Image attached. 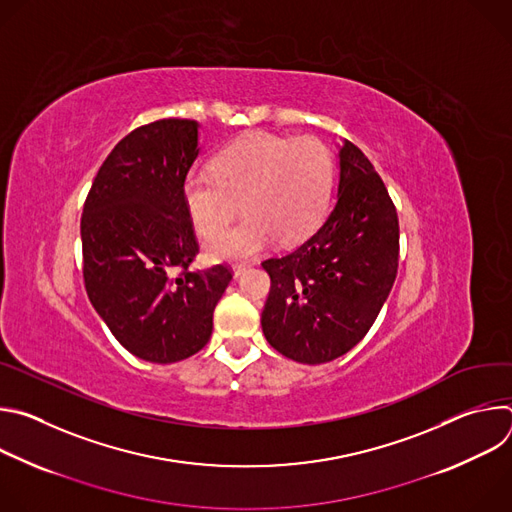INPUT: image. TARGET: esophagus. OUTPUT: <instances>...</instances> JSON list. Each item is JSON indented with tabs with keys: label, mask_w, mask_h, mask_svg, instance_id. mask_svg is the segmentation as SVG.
<instances>
[{
	"label": "esophagus",
	"mask_w": 512,
	"mask_h": 512,
	"mask_svg": "<svg viewBox=\"0 0 512 512\" xmlns=\"http://www.w3.org/2000/svg\"><path fill=\"white\" fill-rule=\"evenodd\" d=\"M247 269H249V263H235V265H233V275H235V279H239Z\"/></svg>",
	"instance_id": "34e87169"
}]
</instances>
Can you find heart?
Here are the masks:
<instances>
[{
	"mask_svg": "<svg viewBox=\"0 0 512 512\" xmlns=\"http://www.w3.org/2000/svg\"><path fill=\"white\" fill-rule=\"evenodd\" d=\"M332 156L316 137L251 133L225 148L214 170H192L182 186L194 231L212 239L243 212L245 221L206 247L212 261H241L308 239L324 218Z\"/></svg>",
	"mask_w": 512,
	"mask_h": 512,
	"instance_id": "heart-1",
	"label": "heart"
}]
</instances>
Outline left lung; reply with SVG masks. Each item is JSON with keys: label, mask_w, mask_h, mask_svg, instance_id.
Masks as SVG:
<instances>
[{"label": "left lung", "mask_w": 512, "mask_h": 512, "mask_svg": "<svg viewBox=\"0 0 512 512\" xmlns=\"http://www.w3.org/2000/svg\"><path fill=\"white\" fill-rule=\"evenodd\" d=\"M399 221L389 192L354 143L338 145V188L318 231L296 251L263 261L271 291L261 314L283 356L330 362L375 324L397 275Z\"/></svg>", "instance_id": "8db88e82"}]
</instances>
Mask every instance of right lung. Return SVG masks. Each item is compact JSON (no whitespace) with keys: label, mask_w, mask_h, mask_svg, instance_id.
<instances>
[{"label":"right lung","mask_w":512,"mask_h":512,"mask_svg":"<svg viewBox=\"0 0 512 512\" xmlns=\"http://www.w3.org/2000/svg\"><path fill=\"white\" fill-rule=\"evenodd\" d=\"M198 129V121L160 119L123 137L99 168L81 218L93 308L125 350L158 364L206 346L212 312L233 279L227 265L188 269L198 245L182 186L200 152Z\"/></svg>","instance_id":"1"}]
</instances>
